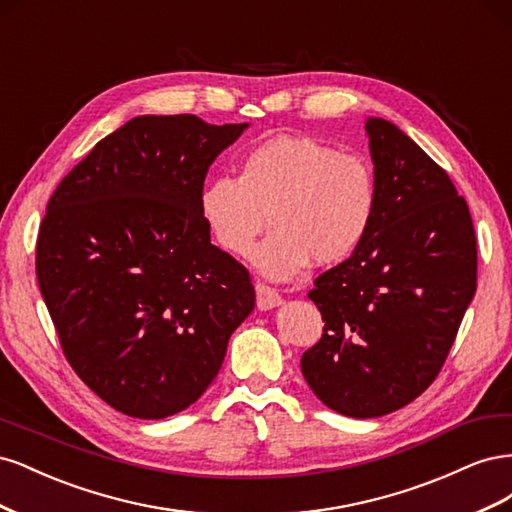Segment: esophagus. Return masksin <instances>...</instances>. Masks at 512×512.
<instances>
[{"mask_svg":"<svg viewBox=\"0 0 512 512\" xmlns=\"http://www.w3.org/2000/svg\"><path fill=\"white\" fill-rule=\"evenodd\" d=\"M256 303L258 309H271L282 303V294L265 282H256Z\"/></svg>","mask_w":512,"mask_h":512,"instance_id":"1","label":"esophagus"}]
</instances>
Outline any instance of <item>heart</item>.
I'll return each instance as SVG.
<instances>
[{"instance_id": "heart-1", "label": "heart", "mask_w": 512, "mask_h": 512, "mask_svg": "<svg viewBox=\"0 0 512 512\" xmlns=\"http://www.w3.org/2000/svg\"><path fill=\"white\" fill-rule=\"evenodd\" d=\"M378 205L371 164L309 136H271L239 160V177L220 175L200 192V218L232 256H247L267 224L271 235L256 252V267L290 280L307 262L335 265L365 241Z\"/></svg>"}]
</instances>
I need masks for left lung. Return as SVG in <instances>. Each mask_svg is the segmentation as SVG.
<instances>
[{
  "instance_id": "left-lung-1",
  "label": "left lung",
  "mask_w": 512,
  "mask_h": 512,
  "mask_svg": "<svg viewBox=\"0 0 512 512\" xmlns=\"http://www.w3.org/2000/svg\"><path fill=\"white\" fill-rule=\"evenodd\" d=\"M378 205L365 241L307 297L322 337L301 371L324 406L374 418L438 378L476 292V235L446 170L386 119H369Z\"/></svg>"
}]
</instances>
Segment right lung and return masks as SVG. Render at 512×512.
I'll return each instance as SVG.
<instances>
[{
  "label": "right lung",
  "instance_id": "1",
  "mask_svg": "<svg viewBox=\"0 0 512 512\" xmlns=\"http://www.w3.org/2000/svg\"><path fill=\"white\" fill-rule=\"evenodd\" d=\"M245 128L136 117L46 205L42 299L76 376L123 414L164 418L194 404L254 309L250 271L211 243L198 209L211 162Z\"/></svg>",
  "mask_w": 512,
  "mask_h": 512
}]
</instances>
